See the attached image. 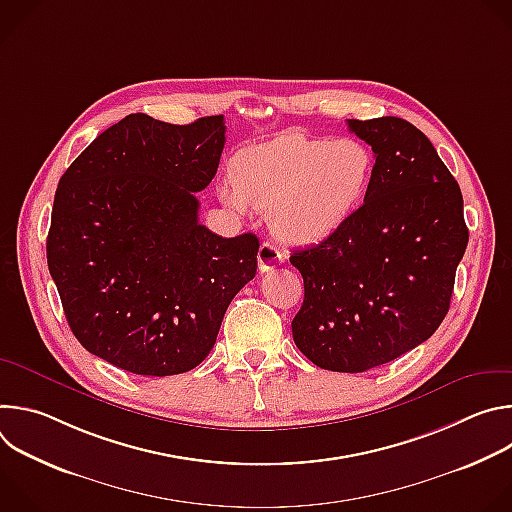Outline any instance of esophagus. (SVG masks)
Segmentation results:
<instances>
[{
  "mask_svg": "<svg viewBox=\"0 0 512 512\" xmlns=\"http://www.w3.org/2000/svg\"><path fill=\"white\" fill-rule=\"evenodd\" d=\"M257 261H259V269L265 273V271H271L273 267H277V265L283 261V253H281V249L275 247L271 241H265V243H261V247H259Z\"/></svg>",
  "mask_w": 512,
  "mask_h": 512,
  "instance_id": "obj_1",
  "label": "esophagus"
}]
</instances>
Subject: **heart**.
<instances>
[{"mask_svg": "<svg viewBox=\"0 0 512 512\" xmlns=\"http://www.w3.org/2000/svg\"><path fill=\"white\" fill-rule=\"evenodd\" d=\"M375 166V152L360 139L291 131L237 152L233 182L218 192L239 212L269 210L279 239L312 245L350 221L373 184Z\"/></svg>", "mask_w": 512, "mask_h": 512, "instance_id": "1", "label": "heart"}]
</instances>
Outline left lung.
<instances>
[{"label": "left lung", "instance_id": "left-lung-1", "mask_svg": "<svg viewBox=\"0 0 512 512\" xmlns=\"http://www.w3.org/2000/svg\"><path fill=\"white\" fill-rule=\"evenodd\" d=\"M348 129L373 148L375 178L342 229L291 253L304 277L291 332L316 367L364 373L440 328L468 227L458 182L415 125L377 117Z\"/></svg>", "mask_w": 512, "mask_h": 512}]
</instances>
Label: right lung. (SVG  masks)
<instances>
[{"mask_svg":"<svg viewBox=\"0 0 512 512\" xmlns=\"http://www.w3.org/2000/svg\"><path fill=\"white\" fill-rule=\"evenodd\" d=\"M223 115L172 125L133 113L62 174L48 269L77 340L148 377L192 371L257 273L259 239L198 223V198L225 148Z\"/></svg>","mask_w":512,"mask_h":512,"instance_id":"obj_1","label":"right lung"}]
</instances>
